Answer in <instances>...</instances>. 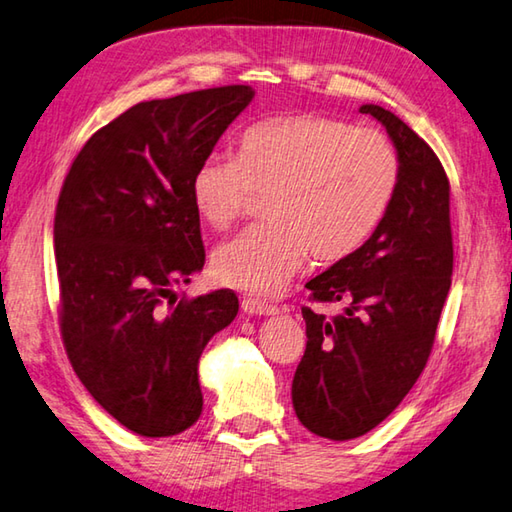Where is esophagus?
<instances>
[{
    "label": "esophagus",
    "instance_id": "1",
    "mask_svg": "<svg viewBox=\"0 0 512 512\" xmlns=\"http://www.w3.org/2000/svg\"><path fill=\"white\" fill-rule=\"evenodd\" d=\"M242 310L247 312V315H261V317H272V315H279V308L272 306V303L261 301V299H242Z\"/></svg>",
    "mask_w": 512,
    "mask_h": 512
}]
</instances>
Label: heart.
Returning <instances> with one entry per match:
<instances>
[{
	"instance_id": "heart-1",
	"label": "heart",
	"mask_w": 512,
	"mask_h": 512,
	"mask_svg": "<svg viewBox=\"0 0 512 512\" xmlns=\"http://www.w3.org/2000/svg\"><path fill=\"white\" fill-rule=\"evenodd\" d=\"M398 184L400 159L384 134L292 114L249 125L233 159H202L188 193L215 231L229 229L251 195H267L263 215L270 222L215 249L211 274L227 288L272 297L310 256L324 265L353 256L380 227Z\"/></svg>"
}]
</instances>
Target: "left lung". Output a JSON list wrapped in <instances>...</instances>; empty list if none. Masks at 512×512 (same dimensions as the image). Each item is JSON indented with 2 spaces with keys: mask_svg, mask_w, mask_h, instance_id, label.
Masks as SVG:
<instances>
[{
  "mask_svg": "<svg viewBox=\"0 0 512 512\" xmlns=\"http://www.w3.org/2000/svg\"><path fill=\"white\" fill-rule=\"evenodd\" d=\"M378 119L400 159L387 215L353 256L306 283L312 301H344L326 319L303 308L306 353L292 380L301 425L330 441L378 427L414 387L432 353L452 283L450 182L434 150L380 105Z\"/></svg>",
  "mask_w": 512,
  "mask_h": 512,
  "instance_id": "1",
  "label": "left lung"
}]
</instances>
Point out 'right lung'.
I'll list each match as a JSON object with an SVG mask.
<instances>
[{
    "instance_id": "right-lung-1",
    "label": "right lung",
    "mask_w": 512,
    "mask_h": 512,
    "mask_svg": "<svg viewBox=\"0 0 512 512\" xmlns=\"http://www.w3.org/2000/svg\"><path fill=\"white\" fill-rule=\"evenodd\" d=\"M251 98L249 85H227L137 103L89 137L62 184V342L92 398L139 436L200 418V355L238 315L231 290L175 306L173 285L204 267L193 170Z\"/></svg>"
}]
</instances>
